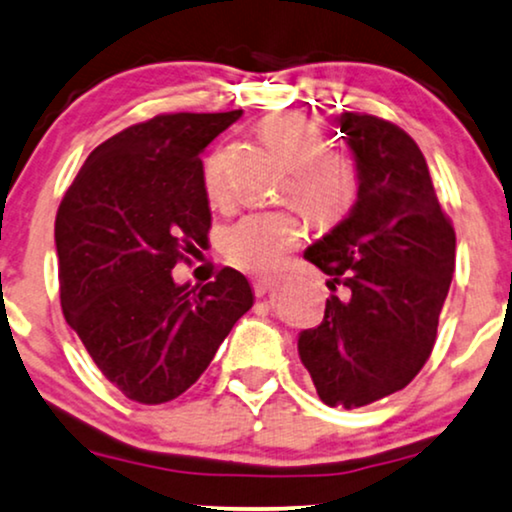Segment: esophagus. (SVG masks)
Here are the masks:
<instances>
[{"instance_id":"1","label":"esophagus","mask_w":512,"mask_h":512,"mask_svg":"<svg viewBox=\"0 0 512 512\" xmlns=\"http://www.w3.org/2000/svg\"><path fill=\"white\" fill-rule=\"evenodd\" d=\"M277 285H280V280H277V277H254V292H256V296L268 294L270 289H275Z\"/></svg>"}]
</instances>
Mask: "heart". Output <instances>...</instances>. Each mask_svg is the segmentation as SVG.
Masks as SVG:
<instances>
[{
  "label": "heart",
  "instance_id": "b5f03b06",
  "mask_svg": "<svg viewBox=\"0 0 512 512\" xmlns=\"http://www.w3.org/2000/svg\"><path fill=\"white\" fill-rule=\"evenodd\" d=\"M258 135L289 166L285 194L304 208L313 223L330 227L351 211L361 178L349 156L327 151V137L299 113H277L258 125ZM204 189L211 201L230 192L223 151H211L204 161ZM306 235V223L296 208L256 211L239 218L223 237V251L232 266L266 275L285 263Z\"/></svg>",
  "mask_w": 512,
  "mask_h": 512
}]
</instances>
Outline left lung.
<instances>
[{
	"label": "left lung",
	"instance_id": "obj_1",
	"mask_svg": "<svg viewBox=\"0 0 512 512\" xmlns=\"http://www.w3.org/2000/svg\"><path fill=\"white\" fill-rule=\"evenodd\" d=\"M337 123L361 189L304 258L346 294H332L320 325L299 334V356L323 403L358 408L406 387L430 358L456 232L413 137L368 113L344 111Z\"/></svg>",
	"mask_w": 512,
	"mask_h": 512
}]
</instances>
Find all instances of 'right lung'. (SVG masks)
<instances>
[{"label": "right lung", "mask_w": 512, "mask_h": 512, "mask_svg": "<svg viewBox=\"0 0 512 512\" xmlns=\"http://www.w3.org/2000/svg\"><path fill=\"white\" fill-rule=\"evenodd\" d=\"M242 111L163 113L87 156L56 213L61 308L111 384L140 403L178 399L254 306L223 268L178 285L175 263L206 242L211 208L201 151Z\"/></svg>", "instance_id": "1"}]
</instances>
